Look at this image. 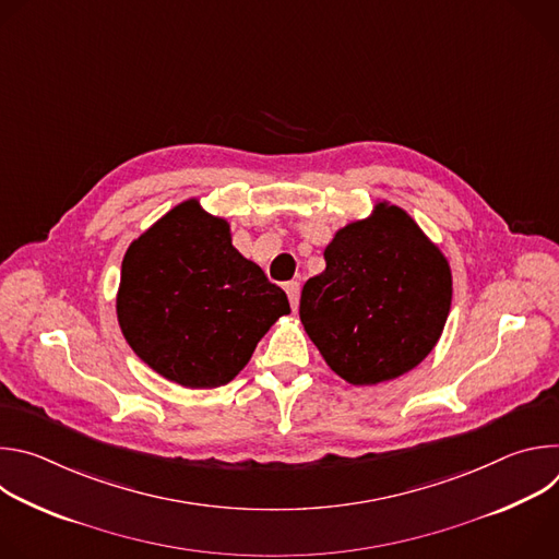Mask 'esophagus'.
Wrapping results in <instances>:
<instances>
[{
  "label": "esophagus",
  "mask_w": 559,
  "mask_h": 559,
  "mask_svg": "<svg viewBox=\"0 0 559 559\" xmlns=\"http://www.w3.org/2000/svg\"><path fill=\"white\" fill-rule=\"evenodd\" d=\"M285 292H287V298H289L292 309L296 311V309H298V298H300V283H296V281L285 283Z\"/></svg>",
  "instance_id": "1"
}]
</instances>
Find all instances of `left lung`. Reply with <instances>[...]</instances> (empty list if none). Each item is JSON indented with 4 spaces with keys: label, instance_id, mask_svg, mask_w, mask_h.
<instances>
[{
    "label": "left lung",
    "instance_id": "obj_1",
    "mask_svg": "<svg viewBox=\"0 0 559 559\" xmlns=\"http://www.w3.org/2000/svg\"><path fill=\"white\" fill-rule=\"evenodd\" d=\"M325 263L302 285L298 309L325 362L352 384H378L423 362L451 309V270L414 218L380 203L334 236Z\"/></svg>",
    "mask_w": 559,
    "mask_h": 559
}]
</instances>
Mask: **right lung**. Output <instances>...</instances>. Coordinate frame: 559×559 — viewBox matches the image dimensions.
Instances as JSON below:
<instances>
[{
  "mask_svg": "<svg viewBox=\"0 0 559 559\" xmlns=\"http://www.w3.org/2000/svg\"><path fill=\"white\" fill-rule=\"evenodd\" d=\"M283 313L285 292L197 201L170 210L123 257L121 332L143 362L183 386L229 382Z\"/></svg>",
  "mask_w": 559,
  "mask_h": 559,
  "instance_id": "add662e5",
  "label": "right lung"
}]
</instances>
